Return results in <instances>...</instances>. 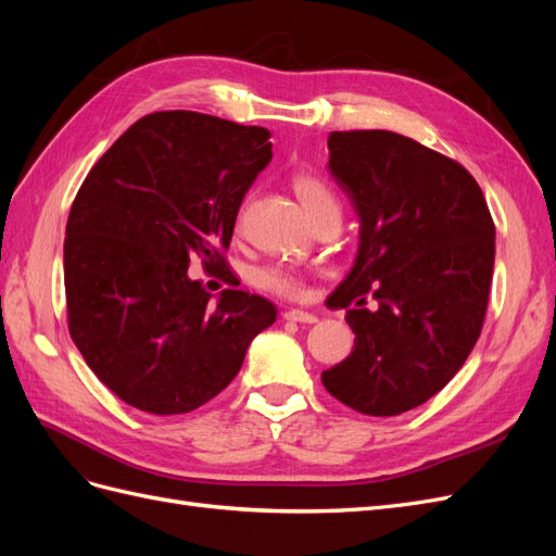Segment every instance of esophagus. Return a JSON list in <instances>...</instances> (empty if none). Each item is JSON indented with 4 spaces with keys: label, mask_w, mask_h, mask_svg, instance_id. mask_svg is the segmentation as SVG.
I'll use <instances>...</instances> for the list:
<instances>
[{
    "label": "esophagus",
    "mask_w": 556,
    "mask_h": 556,
    "mask_svg": "<svg viewBox=\"0 0 556 556\" xmlns=\"http://www.w3.org/2000/svg\"><path fill=\"white\" fill-rule=\"evenodd\" d=\"M285 319H290V323H301V325H315L317 323V315L308 313V311H301V308H288L282 313Z\"/></svg>",
    "instance_id": "1"
}]
</instances>
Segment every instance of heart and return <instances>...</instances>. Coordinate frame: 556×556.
I'll return each instance as SVG.
<instances>
[{
    "mask_svg": "<svg viewBox=\"0 0 556 556\" xmlns=\"http://www.w3.org/2000/svg\"><path fill=\"white\" fill-rule=\"evenodd\" d=\"M294 190L301 199V204H304L306 213H313L315 208L336 201L327 185L308 174H299L294 178ZM257 282H260V288L282 294V296H296V294H301V290H304V278H301L299 271H294L292 266H282V264L262 268L257 276Z\"/></svg>",
    "mask_w": 556,
    "mask_h": 556,
    "instance_id": "heart-1",
    "label": "heart"
}]
</instances>
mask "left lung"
<instances>
[{"label":"left lung","instance_id":"obj_1","mask_svg":"<svg viewBox=\"0 0 556 556\" xmlns=\"http://www.w3.org/2000/svg\"><path fill=\"white\" fill-rule=\"evenodd\" d=\"M327 146L329 174L359 217V248L329 296L355 348L323 384L357 413L401 415L441 392L473 350L496 229L476 178L422 143L359 129L331 131Z\"/></svg>","mask_w":556,"mask_h":556}]
</instances>
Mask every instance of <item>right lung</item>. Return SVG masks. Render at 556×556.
<instances>
[{
	"mask_svg": "<svg viewBox=\"0 0 556 556\" xmlns=\"http://www.w3.org/2000/svg\"><path fill=\"white\" fill-rule=\"evenodd\" d=\"M264 127L192 111L134 123L83 180L64 239L70 333L129 406L190 413L237 378L252 339L276 323L264 296L213 304L190 260L227 266L243 197L271 162Z\"/></svg>",
	"mask_w": 556,
	"mask_h": 556,
	"instance_id": "obj_1",
	"label": "right lung"
}]
</instances>
